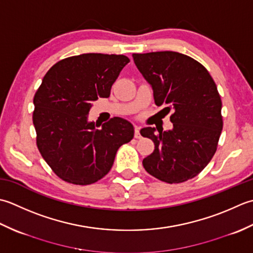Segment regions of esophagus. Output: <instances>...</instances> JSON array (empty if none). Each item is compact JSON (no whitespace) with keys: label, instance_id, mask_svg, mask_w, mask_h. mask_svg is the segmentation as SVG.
Returning <instances> with one entry per match:
<instances>
[{"label":"esophagus","instance_id":"34e87169","mask_svg":"<svg viewBox=\"0 0 253 253\" xmlns=\"http://www.w3.org/2000/svg\"><path fill=\"white\" fill-rule=\"evenodd\" d=\"M134 128H135V130H134V137H135V138H141V134H140V126H134Z\"/></svg>","mask_w":253,"mask_h":253}]
</instances>
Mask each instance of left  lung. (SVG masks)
I'll list each match as a JSON object with an SVG mask.
<instances>
[{"label": "left lung", "instance_id": "1", "mask_svg": "<svg viewBox=\"0 0 253 253\" xmlns=\"http://www.w3.org/2000/svg\"><path fill=\"white\" fill-rule=\"evenodd\" d=\"M136 68L152 85L155 104L171 112L173 128L155 132L144 127L141 135L155 144L143 159L146 171L161 181L180 183L208 166L217 149L223 128L221 100L204 66L182 53L159 51L133 53Z\"/></svg>", "mask_w": 253, "mask_h": 253}]
</instances>
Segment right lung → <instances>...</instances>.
<instances>
[{
    "label": "right lung",
    "instance_id": "add662e5",
    "mask_svg": "<svg viewBox=\"0 0 253 253\" xmlns=\"http://www.w3.org/2000/svg\"><path fill=\"white\" fill-rule=\"evenodd\" d=\"M130 62L123 54L84 53L61 60L44 75L34 97L36 143L52 171L65 182L87 185L110 171L117 151L134 128L115 117L97 130L87 121L92 101L110 96Z\"/></svg>",
    "mask_w": 253,
    "mask_h": 253
}]
</instances>
